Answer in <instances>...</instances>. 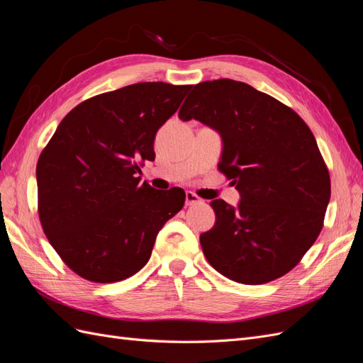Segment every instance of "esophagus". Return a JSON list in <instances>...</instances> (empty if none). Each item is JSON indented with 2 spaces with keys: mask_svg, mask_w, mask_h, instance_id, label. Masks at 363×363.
Instances as JSON below:
<instances>
[{
  "mask_svg": "<svg viewBox=\"0 0 363 363\" xmlns=\"http://www.w3.org/2000/svg\"><path fill=\"white\" fill-rule=\"evenodd\" d=\"M186 206H195V204H201L203 200L199 195H195L194 192H186Z\"/></svg>",
  "mask_w": 363,
  "mask_h": 363,
  "instance_id": "esophagus-1",
  "label": "esophagus"
}]
</instances>
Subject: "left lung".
<instances>
[{"instance_id":"8db88e82","label":"left lung","mask_w":363,"mask_h":363,"mask_svg":"<svg viewBox=\"0 0 363 363\" xmlns=\"http://www.w3.org/2000/svg\"><path fill=\"white\" fill-rule=\"evenodd\" d=\"M179 118L221 136L218 168L240 195L213 200L212 230L200 236L208 263L227 279L262 284L289 272L323 228L330 177L315 136L292 108L236 80L195 84Z\"/></svg>"}]
</instances>
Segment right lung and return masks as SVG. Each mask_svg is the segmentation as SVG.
Here are the masks:
<instances>
[{
	"instance_id": "1",
	"label": "right lung",
	"mask_w": 363,
	"mask_h": 363,
	"mask_svg": "<svg viewBox=\"0 0 363 363\" xmlns=\"http://www.w3.org/2000/svg\"><path fill=\"white\" fill-rule=\"evenodd\" d=\"M191 86L136 83L83 101L62 119L38 160L39 218L80 277L113 283L145 267L159 230L182 211V189L139 184L157 130Z\"/></svg>"
}]
</instances>
